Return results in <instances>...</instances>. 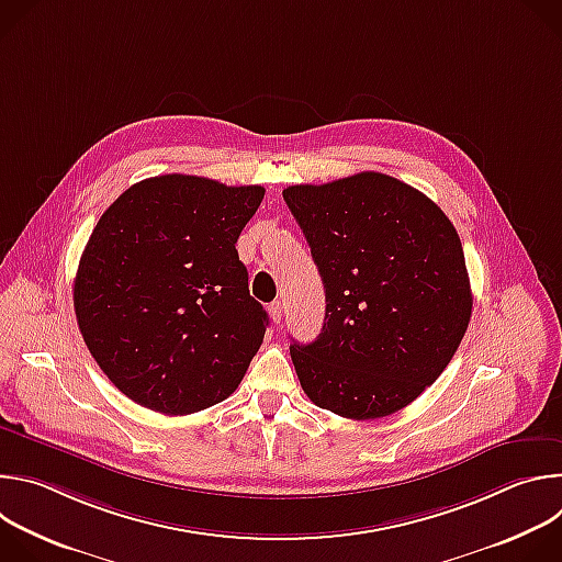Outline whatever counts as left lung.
<instances>
[{
  "instance_id": "left-lung-1",
  "label": "left lung",
  "mask_w": 562,
  "mask_h": 562,
  "mask_svg": "<svg viewBox=\"0 0 562 562\" xmlns=\"http://www.w3.org/2000/svg\"><path fill=\"white\" fill-rule=\"evenodd\" d=\"M262 198V187L162 176L100 217L72 304L91 356L133 403L189 416L243 382L269 315L235 243Z\"/></svg>"
}]
</instances>
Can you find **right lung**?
I'll return each mask as SVG.
<instances>
[{
  "instance_id": "add662e5",
  "label": "right lung",
  "mask_w": 562,
  "mask_h": 562,
  "mask_svg": "<svg viewBox=\"0 0 562 562\" xmlns=\"http://www.w3.org/2000/svg\"><path fill=\"white\" fill-rule=\"evenodd\" d=\"M325 286V325L291 360L319 409L371 420L438 380L471 317L460 237L423 193L384 173L284 189Z\"/></svg>"
}]
</instances>
